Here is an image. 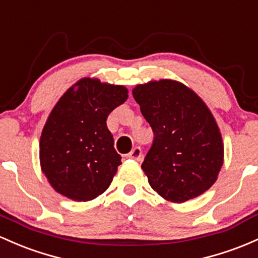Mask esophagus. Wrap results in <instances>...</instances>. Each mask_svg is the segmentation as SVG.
<instances>
[{
  "label": "esophagus",
  "instance_id": "1",
  "mask_svg": "<svg viewBox=\"0 0 258 258\" xmlns=\"http://www.w3.org/2000/svg\"><path fill=\"white\" fill-rule=\"evenodd\" d=\"M142 149L140 148V147H136V148L132 149V152H130L128 154V158L130 159H134V160H137V161H141L142 160Z\"/></svg>",
  "mask_w": 258,
  "mask_h": 258
}]
</instances>
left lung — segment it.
Masks as SVG:
<instances>
[{
  "instance_id": "8db88e82",
  "label": "left lung",
  "mask_w": 258,
  "mask_h": 258,
  "mask_svg": "<svg viewBox=\"0 0 258 258\" xmlns=\"http://www.w3.org/2000/svg\"><path fill=\"white\" fill-rule=\"evenodd\" d=\"M132 94L154 134L142 163L152 188L177 203L207 191L222 168L224 148L206 104L169 79L140 84Z\"/></svg>"
}]
</instances>
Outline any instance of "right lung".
Returning <instances> with one entry per match:
<instances>
[{
  "mask_svg": "<svg viewBox=\"0 0 258 258\" xmlns=\"http://www.w3.org/2000/svg\"><path fill=\"white\" fill-rule=\"evenodd\" d=\"M127 97L122 86L84 78L53 107L40 137V164L58 194L90 201L109 187L121 155L115 151L106 120Z\"/></svg>",
  "mask_w": 258,
  "mask_h": 258,
  "instance_id": "add662e5",
  "label": "right lung"
}]
</instances>
